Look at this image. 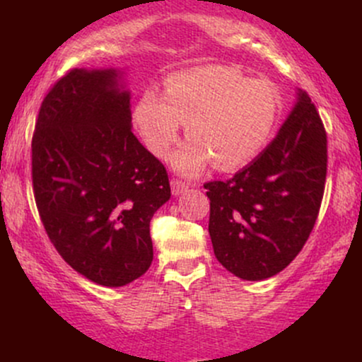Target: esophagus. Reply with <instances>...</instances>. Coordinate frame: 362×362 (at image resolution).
Masks as SVG:
<instances>
[{
    "mask_svg": "<svg viewBox=\"0 0 362 362\" xmlns=\"http://www.w3.org/2000/svg\"><path fill=\"white\" fill-rule=\"evenodd\" d=\"M170 185H172V192H173V195L184 194L185 190L189 189V184H185V182L178 180V178H172V180H170Z\"/></svg>",
    "mask_w": 362,
    "mask_h": 362,
    "instance_id": "34e87169",
    "label": "esophagus"
}]
</instances>
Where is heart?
Returning <instances> with one entry per match:
<instances>
[{"instance_id":"b5f03b06","label":"heart","mask_w":362,"mask_h":362,"mask_svg":"<svg viewBox=\"0 0 362 362\" xmlns=\"http://www.w3.org/2000/svg\"><path fill=\"white\" fill-rule=\"evenodd\" d=\"M279 115L271 83L248 80L230 66H204L172 74L165 95L146 88L132 120L155 156H167L187 122V143L172 155L184 175H199L214 161L221 172L250 163L265 148Z\"/></svg>"}]
</instances>
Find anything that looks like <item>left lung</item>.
Listing matches in <instances>:
<instances>
[{
    "label": "left lung",
    "instance_id": "obj_1",
    "mask_svg": "<svg viewBox=\"0 0 362 362\" xmlns=\"http://www.w3.org/2000/svg\"><path fill=\"white\" fill-rule=\"evenodd\" d=\"M327 132L305 91L281 131L233 178L207 182L216 259L245 281L276 276L313 230L325 190Z\"/></svg>",
    "mask_w": 362,
    "mask_h": 362
}]
</instances>
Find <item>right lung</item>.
Wrapping results in <instances>:
<instances>
[{
    "instance_id": "1",
    "label": "right lung",
    "mask_w": 362,
    "mask_h": 362,
    "mask_svg": "<svg viewBox=\"0 0 362 362\" xmlns=\"http://www.w3.org/2000/svg\"><path fill=\"white\" fill-rule=\"evenodd\" d=\"M115 69H71L40 105L32 184L45 233L81 276L126 286L153 262L149 221L168 201L163 163L132 134Z\"/></svg>"
}]
</instances>
